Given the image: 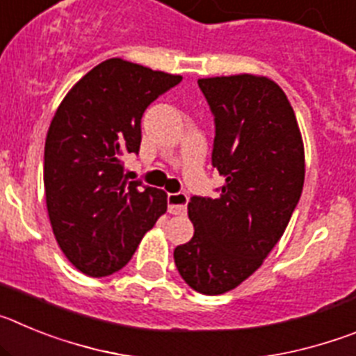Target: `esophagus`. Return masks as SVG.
I'll return each instance as SVG.
<instances>
[{"mask_svg": "<svg viewBox=\"0 0 356 356\" xmlns=\"http://www.w3.org/2000/svg\"><path fill=\"white\" fill-rule=\"evenodd\" d=\"M188 197L185 193H172L168 196V209L169 213H175V216H180V213H185L187 210Z\"/></svg>", "mask_w": 356, "mask_h": 356, "instance_id": "obj_1", "label": "esophagus"}]
</instances>
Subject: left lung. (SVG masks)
Wrapping results in <instances>:
<instances>
[{
	"label": "left lung",
	"mask_w": 356,
	"mask_h": 356,
	"mask_svg": "<svg viewBox=\"0 0 356 356\" xmlns=\"http://www.w3.org/2000/svg\"><path fill=\"white\" fill-rule=\"evenodd\" d=\"M216 122L212 165L219 196H193L194 237L175 250L185 284L225 294L250 278L282 238L305 181V149L294 110L266 76L197 80Z\"/></svg>",
	"instance_id": "obj_1"
}]
</instances>
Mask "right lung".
Instances as JSON below:
<instances>
[{
    "mask_svg": "<svg viewBox=\"0 0 356 356\" xmlns=\"http://www.w3.org/2000/svg\"><path fill=\"white\" fill-rule=\"evenodd\" d=\"M180 81L108 58L56 108L44 146L46 207L58 246L83 275L102 278L127 266L168 210L163 191L124 178L122 159L139 153L144 110Z\"/></svg>",
    "mask_w": 356,
    "mask_h": 356,
    "instance_id": "right-lung-1",
    "label": "right lung"
}]
</instances>
